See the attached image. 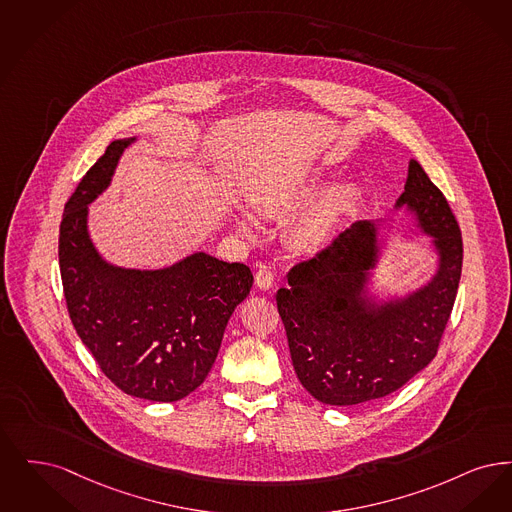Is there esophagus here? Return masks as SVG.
Instances as JSON below:
<instances>
[{
  "instance_id": "obj_1",
  "label": "esophagus",
  "mask_w": 512,
  "mask_h": 512,
  "mask_svg": "<svg viewBox=\"0 0 512 512\" xmlns=\"http://www.w3.org/2000/svg\"><path fill=\"white\" fill-rule=\"evenodd\" d=\"M256 285L262 290H271L275 285V277H273L271 269L264 266V264H260L258 271H256Z\"/></svg>"
}]
</instances>
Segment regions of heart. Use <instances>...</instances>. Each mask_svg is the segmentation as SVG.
<instances>
[{"label": "heart", "instance_id": "obj_1", "mask_svg": "<svg viewBox=\"0 0 512 512\" xmlns=\"http://www.w3.org/2000/svg\"><path fill=\"white\" fill-rule=\"evenodd\" d=\"M329 185L331 178L325 174L279 181L260 191L254 204L271 222H285L302 209L290 225V245L296 252L315 258L329 252L340 241L354 220L359 204V189L354 183H342L326 194L324 191ZM237 223L246 235L252 237L256 233L248 216H239Z\"/></svg>", "mask_w": 512, "mask_h": 512}]
</instances>
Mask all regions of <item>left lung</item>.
I'll list each match as a JSON object with an SVG mask.
<instances>
[{
	"label": "left lung",
	"instance_id": "8db88e82",
	"mask_svg": "<svg viewBox=\"0 0 512 512\" xmlns=\"http://www.w3.org/2000/svg\"><path fill=\"white\" fill-rule=\"evenodd\" d=\"M407 206L432 237L438 269L421 289L377 304L367 283L377 267L382 222H356L325 254L300 262L277 290L296 377L315 400L357 405L384 398L436 357L463 267V239L444 193L409 160Z\"/></svg>",
	"mask_w": 512,
	"mask_h": 512
}]
</instances>
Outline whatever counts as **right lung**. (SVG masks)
I'll use <instances>...</instances> for the list:
<instances>
[{"label": "right lung", "instance_id": "obj_1", "mask_svg": "<svg viewBox=\"0 0 512 512\" xmlns=\"http://www.w3.org/2000/svg\"><path fill=\"white\" fill-rule=\"evenodd\" d=\"M134 141H112L65 204L61 279L72 325L105 377L134 398L178 401L210 373L254 277L245 264L206 252L164 269H126L101 258L89 239L88 204L109 187Z\"/></svg>", "mask_w": 512, "mask_h": 512}]
</instances>
